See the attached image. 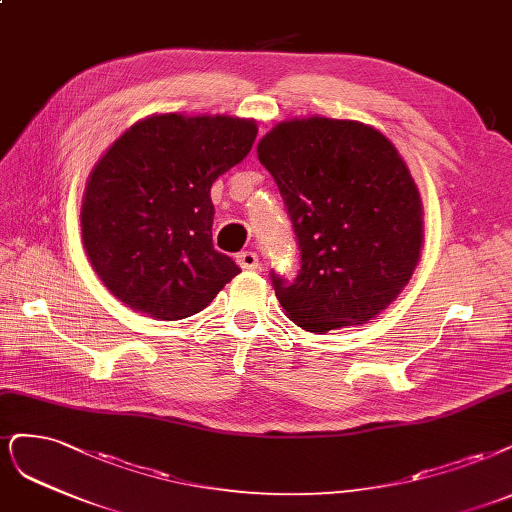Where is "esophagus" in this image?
Segmentation results:
<instances>
[{
  "mask_svg": "<svg viewBox=\"0 0 512 512\" xmlns=\"http://www.w3.org/2000/svg\"><path fill=\"white\" fill-rule=\"evenodd\" d=\"M237 262H239V267H241V269H245V271H254V269H258L260 258H258V254H256V252H243V254H239V256H237Z\"/></svg>",
  "mask_w": 512,
  "mask_h": 512,
  "instance_id": "obj_1",
  "label": "esophagus"
}]
</instances>
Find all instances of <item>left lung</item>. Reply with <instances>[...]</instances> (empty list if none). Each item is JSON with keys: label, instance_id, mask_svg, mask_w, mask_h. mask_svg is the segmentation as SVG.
<instances>
[{"label": "left lung", "instance_id": "obj_1", "mask_svg": "<svg viewBox=\"0 0 512 512\" xmlns=\"http://www.w3.org/2000/svg\"><path fill=\"white\" fill-rule=\"evenodd\" d=\"M256 152L301 250L292 284L273 275L286 315L317 334L373 320L424 248V207L396 146L364 122L309 116L279 122Z\"/></svg>", "mask_w": 512, "mask_h": 512}]
</instances>
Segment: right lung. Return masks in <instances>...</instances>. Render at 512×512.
<instances>
[{
	"instance_id": "1",
	"label": "right lung",
	"mask_w": 512,
	"mask_h": 512,
	"mask_svg": "<svg viewBox=\"0 0 512 512\" xmlns=\"http://www.w3.org/2000/svg\"><path fill=\"white\" fill-rule=\"evenodd\" d=\"M256 133L254 118L152 114L101 154L82 197V243L120 303L184 320L241 273L211 243L209 190L248 156Z\"/></svg>"
}]
</instances>
